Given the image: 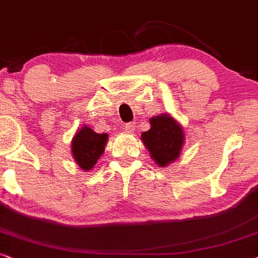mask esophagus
I'll list each match as a JSON object with an SVG mask.
<instances>
[{
	"mask_svg": "<svg viewBox=\"0 0 258 258\" xmlns=\"http://www.w3.org/2000/svg\"><path fill=\"white\" fill-rule=\"evenodd\" d=\"M135 123L133 122H128L126 123V125H123V130H125L126 132H133L135 131Z\"/></svg>",
	"mask_w": 258,
	"mask_h": 258,
	"instance_id": "esophagus-1",
	"label": "esophagus"
}]
</instances>
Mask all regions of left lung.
Here are the masks:
<instances>
[{"label": "left lung", "instance_id": "1", "mask_svg": "<svg viewBox=\"0 0 258 258\" xmlns=\"http://www.w3.org/2000/svg\"><path fill=\"white\" fill-rule=\"evenodd\" d=\"M151 128L142 135V140L156 164L165 167L178 158L183 145V130L167 114L150 120Z\"/></svg>", "mask_w": 258, "mask_h": 258}]
</instances>
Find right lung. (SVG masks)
Returning <instances> with one entry per match:
<instances>
[{
	"label": "right lung",
	"instance_id": "right-lung-1",
	"mask_svg": "<svg viewBox=\"0 0 258 258\" xmlns=\"http://www.w3.org/2000/svg\"><path fill=\"white\" fill-rule=\"evenodd\" d=\"M108 140L106 133H96L89 127L81 128L73 139L71 151L75 161L83 170H90L96 164L97 159L105 151V145Z\"/></svg>",
	"mask_w": 258,
	"mask_h": 258
}]
</instances>
